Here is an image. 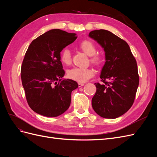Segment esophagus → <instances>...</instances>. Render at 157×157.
<instances>
[{
  "mask_svg": "<svg viewBox=\"0 0 157 157\" xmlns=\"http://www.w3.org/2000/svg\"><path fill=\"white\" fill-rule=\"evenodd\" d=\"M84 85V83H80V82H79V83H78V87L83 86Z\"/></svg>",
  "mask_w": 157,
  "mask_h": 157,
  "instance_id": "esophagus-1",
  "label": "esophagus"
}]
</instances>
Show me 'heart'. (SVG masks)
Returning <instances> with one entry per match:
<instances>
[{"instance_id": "b5f03b06", "label": "heart", "mask_w": 157, "mask_h": 157, "mask_svg": "<svg viewBox=\"0 0 157 157\" xmlns=\"http://www.w3.org/2000/svg\"><path fill=\"white\" fill-rule=\"evenodd\" d=\"M80 48L85 54L91 57V61L95 65L101 63V58L98 56L95 55L96 52V46L92 40H84L79 44ZM60 59L65 65H69L71 62V52L68 48H64L61 52ZM68 77L79 82H84L94 75V71L90 68L74 67L71 69L67 72Z\"/></svg>"}]
</instances>
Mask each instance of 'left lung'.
Wrapping results in <instances>:
<instances>
[{
	"label": "left lung",
	"mask_w": 157,
	"mask_h": 157,
	"mask_svg": "<svg viewBox=\"0 0 157 157\" xmlns=\"http://www.w3.org/2000/svg\"><path fill=\"white\" fill-rule=\"evenodd\" d=\"M88 36L102 47L105 56L100 75L103 84H94L97 90L92 107L103 118H118L134 101L139 85L136 60L127 42L111 32L94 30Z\"/></svg>",
	"instance_id": "left-lung-1"
}]
</instances>
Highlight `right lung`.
<instances>
[{
	"label": "right lung",
	"mask_w": 157,
	"mask_h": 157,
	"mask_svg": "<svg viewBox=\"0 0 157 157\" xmlns=\"http://www.w3.org/2000/svg\"><path fill=\"white\" fill-rule=\"evenodd\" d=\"M76 35L52 29L33 40L26 52L21 69L22 85L29 107L39 115L56 117L70 106L71 92L78 85L63 79L60 52L77 39Z\"/></svg>",
	"instance_id": "1"
}]
</instances>
